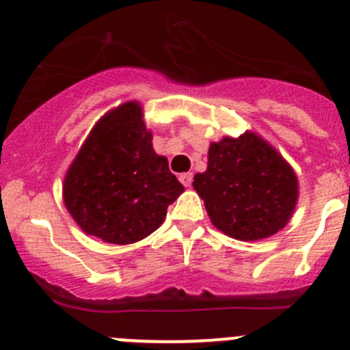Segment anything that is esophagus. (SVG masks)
<instances>
[{"label": "esophagus", "instance_id": "obj_1", "mask_svg": "<svg viewBox=\"0 0 350 350\" xmlns=\"http://www.w3.org/2000/svg\"><path fill=\"white\" fill-rule=\"evenodd\" d=\"M179 181H181L183 185L186 186V188H189V186H191V183H193V174H191V172H183V174L179 176Z\"/></svg>", "mask_w": 350, "mask_h": 350}]
</instances>
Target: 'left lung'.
Listing matches in <instances>:
<instances>
[{"mask_svg":"<svg viewBox=\"0 0 350 350\" xmlns=\"http://www.w3.org/2000/svg\"><path fill=\"white\" fill-rule=\"evenodd\" d=\"M193 188L211 224L237 241H260L286 227L298 201V179L273 146L254 132L224 137L208 150Z\"/></svg>","mask_w":350,"mask_h":350,"instance_id":"1","label":"left lung"}]
</instances>
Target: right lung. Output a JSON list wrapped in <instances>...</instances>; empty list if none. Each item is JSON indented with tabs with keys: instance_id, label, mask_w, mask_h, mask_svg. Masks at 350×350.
I'll return each instance as SVG.
<instances>
[{
	"instance_id": "obj_1",
	"label": "right lung",
	"mask_w": 350,
	"mask_h": 350,
	"mask_svg": "<svg viewBox=\"0 0 350 350\" xmlns=\"http://www.w3.org/2000/svg\"><path fill=\"white\" fill-rule=\"evenodd\" d=\"M137 101L120 105L93 126L64 178V203L84 234L107 243L139 242L161 227L185 191L157 155Z\"/></svg>"
}]
</instances>
